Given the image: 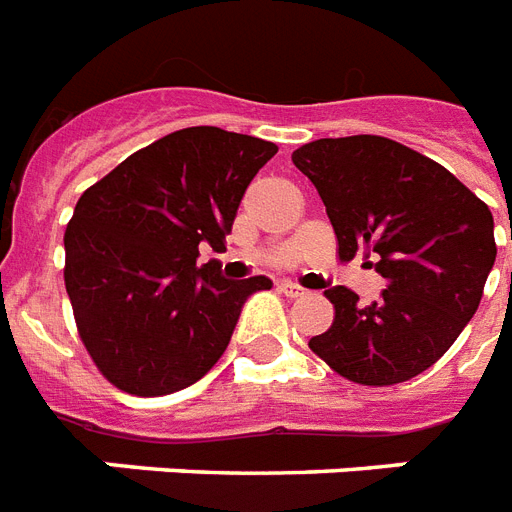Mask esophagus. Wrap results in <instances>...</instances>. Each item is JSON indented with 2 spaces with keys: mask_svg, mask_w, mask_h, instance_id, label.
<instances>
[{
  "mask_svg": "<svg viewBox=\"0 0 512 512\" xmlns=\"http://www.w3.org/2000/svg\"><path fill=\"white\" fill-rule=\"evenodd\" d=\"M279 289L287 297H303V295H308V292H305V289L300 287V284H292V281H284V284H281Z\"/></svg>",
  "mask_w": 512,
  "mask_h": 512,
  "instance_id": "obj_1",
  "label": "esophagus"
}]
</instances>
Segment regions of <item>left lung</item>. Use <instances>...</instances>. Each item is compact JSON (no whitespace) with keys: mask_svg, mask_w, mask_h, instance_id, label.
<instances>
[{"mask_svg":"<svg viewBox=\"0 0 512 512\" xmlns=\"http://www.w3.org/2000/svg\"><path fill=\"white\" fill-rule=\"evenodd\" d=\"M292 162L316 185L342 260L366 249L385 279L372 305L327 289L335 321L308 345L358 385L412 380L478 311L497 257L492 212L446 167L380 135L313 140Z\"/></svg>","mask_w":512,"mask_h":512,"instance_id":"left-lung-1","label":"left lung"}]
</instances>
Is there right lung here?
<instances>
[{
	"label": "right lung",
	"mask_w": 512,
	"mask_h": 512,
	"mask_svg": "<svg viewBox=\"0 0 512 512\" xmlns=\"http://www.w3.org/2000/svg\"><path fill=\"white\" fill-rule=\"evenodd\" d=\"M279 148L188 127L127 156L76 201L66 228V292L103 377L132 396H167L201 380L231 342L249 295L271 279H225L196 265L225 249L241 196Z\"/></svg>",
	"instance_id": "obj_1"
}]
</instances>
